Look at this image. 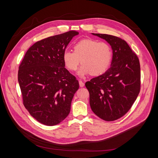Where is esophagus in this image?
<instances>
[{
    "label": "esophagus",
    "mask_w": 158,
    "mask_h": 158,
    "mask_svg": "<svg viewBox=\"0 0 158 158\" xmlns=\"http://www.w3.org/2000/svg\"><path fill=\"white\" fill-rule=\"evenodd\" d=\"M79 85L81 88H82L84 86V82H82V80H79Z\"/></svg>",
    "instance_id": "obj_1"
}]
</instances>
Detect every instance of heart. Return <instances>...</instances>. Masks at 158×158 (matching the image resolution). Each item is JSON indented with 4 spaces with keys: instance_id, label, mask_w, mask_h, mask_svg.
<instances>
[{
    "instance_id": "1",
    "label": "heart",
    "mask_w": 158,
    "mask_h": 158,
    "mask_svg": "<svg viewBox=\"0 0 158 158\" xmlns=\"http://www.w3.org/2000/svg\"><path fill=\"white\" fill-rule=\"evenodd\" d=\"M112 56V49L107 43L85 39L76 43L74 51L65 50L63 60L66 67L71 71L77 69L81 60L82 65L78 74L84 77L90 73L94 76L104 73L111 64Z\"/></svg>"
}]
</instances>
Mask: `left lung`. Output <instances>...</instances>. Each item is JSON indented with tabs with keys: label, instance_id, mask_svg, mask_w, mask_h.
I'll return each mask as SVG.
<instances>
[{
	"label": "left lung",
	"instance_id": "left-lung-1",
	"mask_svg": "<svg viewBox=\"0 0 158 158\" xmlns=\"http://www.w3.org/2000/svg\"><path fill=\"white\" fill-rule=\"evenodd\" d=\"M92 35L111 45L113 57L106 73L85 84L89 93V105L92 111L103 120L115 121L128 111L139 94V60L121 38L100 33Z\"/></svg>",
	"mask_w": 158,
	"mask_h": 158
}]
</instances>
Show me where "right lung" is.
Segmentation results:
<instances>
[{
    "mask_svg": "<svg viewBox=\"0 0 158 158\" xmlns=\"http://www.w3.org/2000/svg\"><path fill=\"white\" fill-rule=\"evenodd\" d=\"M77 35V31H69L36 42L19 66L18 79L23 105L45 125H56L69 115L79 88L78 81L64 68L63 60V52Z\"/></svg>",
    "mask_w": 158,
    "mask_h": 158,
    "instance_id": "add662e5",
    "label": "right lung"
}]
</instances>
